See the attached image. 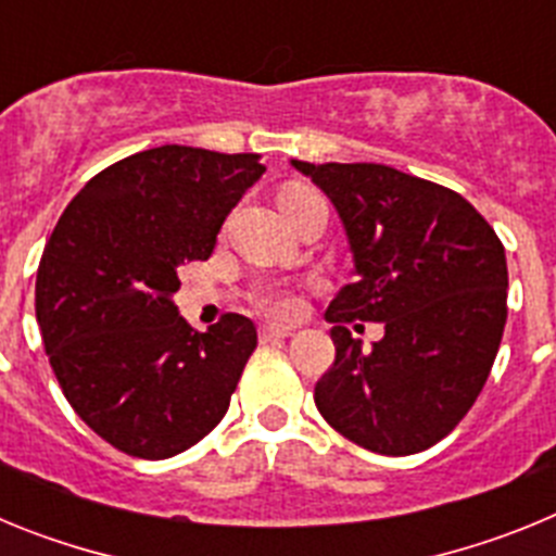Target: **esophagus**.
<instances>
[{"label": "esophagus", "mask_w": 556, "mask_h": 556, "mask_svg": "<svg viewBox=\"0 0 556 556\" xmlns=\"http://www.w3.org/2000/svg\"><path fill=\"white\" fill-rule=\"evenodd\" d=\"M262 342H275V339H287L292 337V328H281V326H264L262 328Z\"/></svg>", "instance_id": "1"}]
</instances>
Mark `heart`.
Returning a JSON list of instances; mask_svg holds the SVG:
<instances>
[{
    "label": "heart",
    "mask_w": 556,
    "mask_h": 556,
    "mask_svg": "<svg viewBox=\"0 0 556 556\" xmlns=\"http://www.w3.org/2000/svg\"><path fill=\"white\" fill-rule=\"evenodd\" d=\"M303 191H312V189L289 186V189L281 191V198H289V194H303ZM258 306H262L264 314L278 317V320H292V317L301 314V301H298V294H292L289 289H267V292H262V298H258Z\"/></svg>",
    "instance_id": "heart-1"
}]
</instances>
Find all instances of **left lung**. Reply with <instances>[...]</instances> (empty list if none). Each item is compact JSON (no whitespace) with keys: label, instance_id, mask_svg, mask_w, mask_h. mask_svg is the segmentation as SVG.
Instances as JSON below:
<instances>
[{"label":"left lung","instance_id":"1","mask_svg":"<svg viewBox=\"0 0 556 556\" xmlns=\"http://www.w3.org/2000/svg\"><path fill=\"white\" fill-rule=\"evenodd\" d=\"M292 166L333 203L356 267L326 312L337 356L314 404L367 451L431 448L468 415L498 353L504 244L468 200L431 180L384 164ZM351 319L386 323L372 352L350 337Z\"/></svg>","mask_w":556,"mask_h":556}]
</instances>
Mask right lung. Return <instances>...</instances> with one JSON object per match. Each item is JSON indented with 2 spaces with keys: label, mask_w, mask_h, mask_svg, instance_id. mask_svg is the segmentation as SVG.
<instances>
[{
  "label": "right lung",
  "mask_w": 556,
  "mask_h": 556,
  "mask_svg": "<svg viewBox=\"0 0 556 556\" xmlns=\"http://www.w3.org/2000/svg\"><path fill=\"white\" fill-rule=\"evenodd\" d=\"M255 152L164 144L88 180L43 248L36 317L83 424L139 459L200 443L228 412L258 333L242 314L194 331L172 294L264 175Z\"/></svg>",
  "instance_id": "right-lung-1"
}]
</instances>
